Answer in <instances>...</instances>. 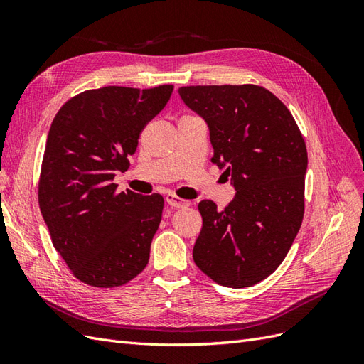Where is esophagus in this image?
<instances>
[{
	"instance_id": "obj_1",
	"label": "esophagus",
	"mask_w": 364,
	"mask_h": 364,
	"mask_svg": "<svg viewBox=\"0 0 364 364\" xmlns=\"http://www.w3.org/2000/svg\"><path fill=\"white\" fill-rule=\"evenodd\" d=\"M165 200L171 206V208H188L191 205L190 200H183L181 197L174 196V194H167L165 196Z\"/></svg>"
}]
</instances>
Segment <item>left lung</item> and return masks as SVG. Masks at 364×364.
Listing matches in <instances>:
<instances>
[{
	"label": "left lung",
	"instance_id": "left-lung-1",
	"mask_svg": "<svg viewBox=\"0 0 364 364\" xmlns=\"http://www.w3.org/2000/svg\"><path fill=\"white\" fill-rule=\"evenodd\" d=\"M179 95L209 127L213 162L235 197L223 211L202 200L193 258L225 287L255 285L279 267L304 218L306 147L291 112L257 85L182 86Z\"/></svg>",
	"mask_w": 364,
	"mask_h": 364
}]
</instances>
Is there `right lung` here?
Segmentation results:
<instances>
[{"label":"right lung","instance_id":"obj_1","mask_svg":"<svg viewBox=\"0 0 364 364\" xmlns=\"http://www.w3.org/2000/svg\"><path fill=\"white\" fill-rule=\"evenodd\" d=\"M173 85L105 86L70 98L54 117L38 199L53 246L74 277L114 289L146 269L162 218L161 194L117 193L142 129L170 100Z\"/></svg>","mask_w":364,"mask_h":364}]
</instances>
